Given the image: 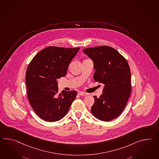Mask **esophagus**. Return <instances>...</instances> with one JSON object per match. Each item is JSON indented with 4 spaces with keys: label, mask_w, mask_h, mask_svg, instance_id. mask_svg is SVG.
<instances>
[{
    "label": "esophagus",
    "mask_w": 159,
    "mask_h": 159,
    "mask_svg": "<svg viewBox=\"0 0 159 159\" xmlns=\"http://www.w3.org/2000/svg\"><path fill=\"white\" fill-rule=\"evenodd\" d=\"M78 94L80 96H85L88 95L87 93L84 92H81V91H79V92H78Z\"/></svg>",
    "instance_id": "1"
}]
</instances>
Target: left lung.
Masks as SVG:
<instances>
[{
    "mask_svg": "<svg viewBox=\"0 0 159 159\" xmlns=\"http://www.w3.org/2000/svg\"><path fill=\"white\" fill-rule=\"evenodd\" d=\"M92 59L94 80L104 84L99 98L94 96L93 115L99 120H113L123 112L131 92V75L126 59L117 50L102 46L83 49Z\"/></svg>",
    "mask_w": 159,
    "mask_h": 159,
    "instance_id": "obj_1",
    "label": "left lung"
}]
</instances>
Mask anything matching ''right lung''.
<instances>
[{"mask_svg":"<svg viewBox=\"0 0 159 159\" xmlns=\"http://www.w3.org/2000/svg\"><path fill=\"white\" fill-rule=\"evenodd\" d=\"M79 48L48 47L29 64L25 74L28 101L43 120L53 122L63 118L77 95L76 91L63 90L59 93L57 79L66 75Z\"/></svg>","mask_w":159,"mask_h":159,"instance_id":"right-lung-1","label":"right lung"}]
</instances>
